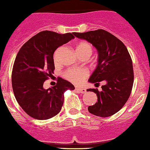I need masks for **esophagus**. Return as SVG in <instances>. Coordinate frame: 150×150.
<instances>
[{
	"label": "esophagus",
	"mask_w": 150,
	"mask_h": 150,
	"mask_svg": "<svg viewBox=\"0 0 150 150\" xmlns=\"http://www.w3.org/2000/svg\"><path fill=\"white\" fill-rule=\"evenodd\" d=\"M76 90L81 93H85L87 92V90H86L84 87H76Z\"/></svg>",
	"instance_id": "1"
}]
</instances>
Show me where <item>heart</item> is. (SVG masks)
I'll list each match as a JSON object with an SVG mask.
<instances>
[{
    "instance_id": "b5f03b06",
    "label": "heart",
    "mask_w": 150,
    "mask_h": 150,
    "mask_svg": "<svg viewBox=\"0 0 150 150\" xmlns=\"http://www.w3.org/2000/svg\"><path fill=\"white\" fill-rule=\"evenodd\" d=\"M76 52L79 55H87L90 57L93 52V46L87 41H81L76 46ZM54 60H56L54 57ZM88 76V72L84 69H69L65 76L69 81L76 84L81 83Z\"/></svg>"
}]
</instances>
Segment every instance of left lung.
<instances>
[{"label":"left lung","instance_id":"8db88e82","mask_svg":"<svg viewBox=\"0 0 150 150\" xmlns=\"http://www.w3.org/2000/svg\"><path fill=\"white\" fill-rule=\"evenodd\" d=\"M74 34L93 44L98 52V63L89 81L96 84L106 81L100 91L87 90L98 97L97 103L88 107L89 112L100 117L112 116L123 107L133 88L134 75L130 54L120 40L105 30Z\"/></svg>","mask_w":150,"mask_h":150}]
</instances>
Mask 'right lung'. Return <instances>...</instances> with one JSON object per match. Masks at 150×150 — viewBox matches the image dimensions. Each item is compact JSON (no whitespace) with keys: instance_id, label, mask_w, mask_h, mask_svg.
Segmentation results:
<instances>
[{"instance_id":"1","label":"right lung","mask_w":150,"mask_h":150,"mask_svg":"<svg viewBox=\"0 0 150 150\" xmlns=\"http://www.w3.org/2000/svg\"><path fill=\"white\" fill-rule=\"evenodd\" d=\"M74 38V33L41 31L28 40L17 53L11 74L13 91L19 105L31 117L43 120L57 115L63 106L64 92L75 89L60 77L54 87L47 90L43 87L54 72V51Z\"/></svg>"}]
</instances>
